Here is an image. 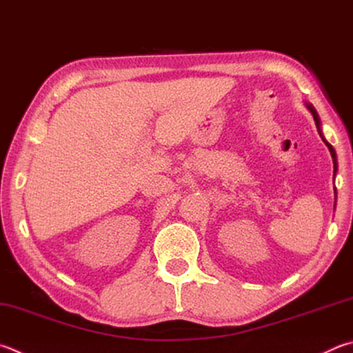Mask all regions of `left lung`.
<instances>
[{
	"mask_svg": "<svg viewBox=\"0 0 353 353\" xmlns=\"http://www.w3.org/2000/svg\"><path fill=\"white\" fill-rule=\"evenodd\" d=\"M304 105H305L307 110H309V111L312 112V115H313V120H315V125H316V128H318V132H319V136H321L323 142L325 143V146H327L329 151H330V154H332V160H333V181H335V176H336V171H338V160H336V152H335V150H333V146H332V145L327 142V140H325V137H324L323 130H321V119H319V115H318V112H316L315 108H313V105H312V103H307V101H305ZM335 203H336V190H335Z\"/></svg>",
	"mask_w": 353,
	"mask_h": 353,
	"instance_id": "1",
	"label": "left lung"
}]
</instances>
